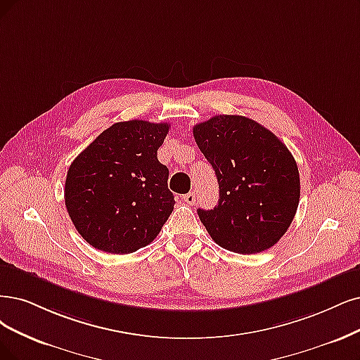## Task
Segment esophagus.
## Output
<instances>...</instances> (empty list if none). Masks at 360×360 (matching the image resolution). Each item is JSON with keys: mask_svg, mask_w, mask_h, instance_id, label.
Listing matches in <instances>:
<instances>
[{"mask_svg": "<svg viewBox=\"0 0 360 360\" xmlns=\"http://www.w3.org/2000/svg\"><path fill=\"white\" fill-rule=\"evenodd\" d=\"M182 198H184V202H187L188 205H194L195 203V194L194 193L185 194V195H182Z\"/></svg>", "mask_w": 360, "mask_h": 360, "instance_id": "34e87169", "label": "esophagus"}]
</instances>
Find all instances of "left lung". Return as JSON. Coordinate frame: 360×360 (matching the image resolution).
I'll return each instance as SVG.
<instances>
[{
    "label": "left lung",
    "instance_id": "8db88e82",
    "mask_svg": "<svg viewBox=\"0 0 360 360\" xmlns=\"http://www.w3.org/2000/svg\"><path fill=\"white\" fill-rule=\"evenodd\" d=\"M193 135L219 184L218 206L197 210L210 237L243 255L274 246L300 203L298 166L286 145L243 115H215Z\"/></svg>",
    "mask_w": 360,
    "mask_h": 360
}]
</instances>
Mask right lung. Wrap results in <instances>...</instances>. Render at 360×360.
<instances>
[{
	"instance_id": "1",
	"label": "right lung",
	"mask_w": 360,
	"mask_h": 360,
	"mask_svg": "<svg viewBox=\"0 0 360 360\" xmlns=\"http://www.w3.org/2000/svg\"><path fill=\"white\" fill-rule=\"evenodd\" d=\"M170 124L129 120L112 124L79 153L65 181V205L77 231L95 249L131 254L150 245L175 198L158 162Z\"/></svg>"
}]
</instances>
